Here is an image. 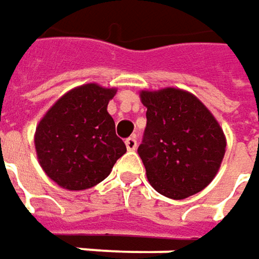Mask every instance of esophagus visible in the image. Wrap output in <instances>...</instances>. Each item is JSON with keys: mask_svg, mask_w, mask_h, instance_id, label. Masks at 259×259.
<instances>
[{"mask_svg": "<svg viewBox=\"0 0 259 259\" xmlns=\"http://www.w3.org/2000/svg\"><path fill=\"white\" fill-rule=\"evenodd\" d=\"M124 143H126V148H127L129 151H135L136 146H138V141H136V138H133V136H132V138H127Z\"/></svg>", "mask_w": 259, "mask_h": 259, "instance_id": "esophagus-1", "label": "esophagus"}]
</instances>
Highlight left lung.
I'll return each mask as SVG.
<instances>
[{
  "label": "left lung",
  "mask_w": 259,
  "mask_h": 259,
  "mask_svg": "<svg viewBox=\"0 0 259 259\" xmlns=\"http://www.w3.org/2000/svg\"><path fill=\"white\" fill-rule=\"evenodd\" d=\"M146 127L138 153L151 186L162 196L183 200L201 191L225 156L223 130L193 94L163 88L142 91Z\"/></svg>",
  "instance_id": "8db88e82"
}]
</instances>
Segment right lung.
I'll use <instances>...</instances> for the list:
<instances>
[{
  "label": "right lung",
  "mask_w": 259,
  "mask_h": 259,
  "mask_svg": "<svg viewBox=\"0 0 259 259\" xmlns=\"http://www.w3.org/2000/svg\"><path fill=\"white\" fill-rule=\"evenodd\" d=\"M116 90L87 84L61 97L40 120L34 145L48 177L66 190L91 188L126 153L107 113Z\"/></svg>",
  "instance_id": "1"
}]
</instances>
